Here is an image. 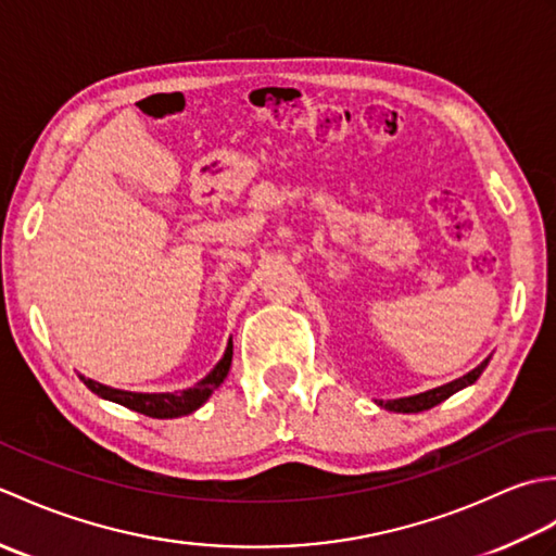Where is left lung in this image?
Instances as JSON below:
<instances>
[{"label": "left lung", "mask_w": 556, "mask_h": 556, "mask_svg": "<svg viewBox=\"0 0 556 556\" xmlns=\"http://www.w3.org/2000/svg\"><path fill=\"white\" fill-rule=\"evenodd\" d=\"M490 358L482 361L478 368H473L470 372H466L464 377H458V380L448 382V384H442V387H434V389H428V392L422 394H413V396H404V399H377V406L384 408V410H394V413H420V410H428L437 404H442L444 399H448L452 394L460 392V389L473 384L478 377L482 375V370L488 368Z\"/></svg>", "instance_id": "8db88e82"}]
</instances>
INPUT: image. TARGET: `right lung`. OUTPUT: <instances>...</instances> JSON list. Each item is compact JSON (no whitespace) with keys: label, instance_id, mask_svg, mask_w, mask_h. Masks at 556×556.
Returning a JSON list of instances; mask_svg holds the SVG:
<instances>
[{"label":"right lung","instance_id":"1","mask_svg":"<svg viewBox=\"0 0 556 556\" xmlns=\"http://www.w3.org/2000/svg\"><path fill=\"white\" fill-rule=\"evenodd\" d=\"M231 356H233V344L229 341L227 351H224L222 361L212 368L203 380L198 384L181 389V392H162V394H143V392H124V389H114L108 384H100L90 377H80L83 384H86L92 394H98L100 399L114 401V404L131 408L136 413H143V416L150 418H181L188 416V413L198 410L205 401L212 396V392L224 382V377L229 375L231 368Z\"/></svg>","mask_w":556,"mask_h":556}]
</instances>
